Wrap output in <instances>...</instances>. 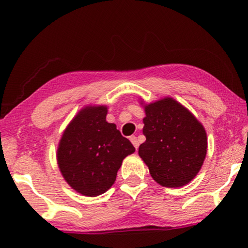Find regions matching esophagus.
Here are the masks:
<instances>
[{
  "label": "esophagus",
  "instance_id": "esophagus-1",
  "mask_svg": "<svg viewBox=\"0 0 248 248\" xmlns=\"http://www.w3.org/2000/svg\"><path fill=\"white\" fill-rule=\"evenodd\" d=\"M130 141L132 142V144L134 145V148H136V150H138V148H139V141H138L137 137L136 136H131L129 138Z\"/></svg>",
  "mask_w": 248,
  "mask_h": 248
}]
</instances>
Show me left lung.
Wrapping results in <instances>:
<instances>
[{
	"label": "left lung",
	"instance_id": "obj_1",
	"mask_svg": "<svg viewBox=\"0 0 248 248\" xmlns=\"http://www.w3.org/2000/svg\"><path fill=\"white\" fill-rule=\"evenodd\" d=\"M143 134L139 155L155 182L182 187L198 174L207 154V133L196 117L173 98L144 107Z\"/></svg>",
	"mask_w": 248,
	"mask_h": 248
}]
</instances>
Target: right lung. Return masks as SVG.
Here are the masks:
<instances>
[{
    "instance_id": "right-lung-1",
    "label": "right lung",
    "mask_w": 248,
    "mask_h": 248,
    "mask_svg": "<svg viewBox=\"0 0 248 248\" xmlns=\"http://www.w3.org/2000/svg\"><path fill=\"white\" fill-rule=\"evenodd\" d=\"M107 107H86L71 121L59 143V169L79 194L95 197L112 186L123 159L136 149L106 121Z\"/></svg>"
}]
</instances>
